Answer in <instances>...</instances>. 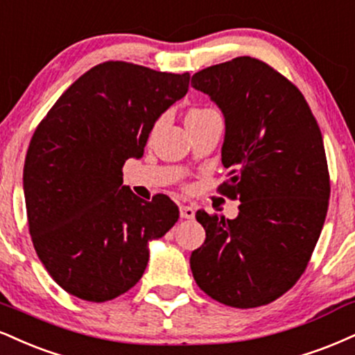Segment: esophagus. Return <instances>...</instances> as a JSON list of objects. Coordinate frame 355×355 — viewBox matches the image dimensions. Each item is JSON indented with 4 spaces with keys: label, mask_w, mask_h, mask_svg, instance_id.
I'll list each match as a JSON object with an SVG mask.
<instances>
[{
    "label": "esophagus",
    "mask_w": 355,
    "mask_h": 355,
    "mask_svg": "<svg viewBox=\"0 0 355 355\" xmlns=\"http://www.w3.org/2000/svg\"><path fill=\"white\" fill-rule=\"evenodd\" d=\"M180 216L185 220H193L195 218V208L189 207V205H182L180 207Z\"/></svg>",
    "instance_id": "34e87169"
}]
</instances>
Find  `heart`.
<instances>
[{"mask_svg":"<svg viewBox=\"0 0 355 355\" xmlns=\"http://www.w3.org/2000/svg\"><path fill=\"white\" fill-rule=\"evenodd\" d=\"M207 112H211L210 109H191L189 115H187V119H191V117H200V115L207 114Z\"/></svg>","mask_w":355,"mask_h":355,"instance_id":"b5f03b06","label":"heart"}]
</instances>
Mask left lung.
Returning <instances> with one entry per match:
<instances>
[{
	"instance_id": "left-lung-1",
	"label": "left lung",
	"mask_w": 355,
	"mask_h": 355,
	"mask_svg": "<svg viewBox=\"0 0 355 355\" xmlns=\"http://www.w3.org/2000/svg\"><path fill=\"white\" fill-rule=\"evenodd\" d=\"M225 117L221 193L240 200L234 220L196 211L207 233L190 256L200 289L221 304L258 307L304 272L326 220L329 172L322 135L296 85L241 55L196 72Z\"/></svg>"
}]
</instances>
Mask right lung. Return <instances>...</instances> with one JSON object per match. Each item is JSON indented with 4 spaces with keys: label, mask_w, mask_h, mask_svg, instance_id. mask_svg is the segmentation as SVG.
Here are the masks:
<instances>
[{
    "label": "right lung",
    "mask_w": 355,
    "mask_h": 355,
    "mask_svg": "<svg viewBox=\"0 0 355 355\" xmlns=\"http://www.w3.org/2000/svg\"><path fill=\"white\" fill-rule=\"evenodd\" d=\"M190 74L122 61L89 69L59 97L29 144L23 172L34 250L64 291L104 302L139 283L148 243L178 220L168 196L123 185L155 122L189 91Z\"/></svg>",
    "instance_id": "add662e5"
}]
</instances>
